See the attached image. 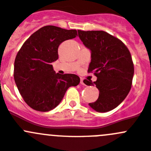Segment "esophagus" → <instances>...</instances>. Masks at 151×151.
<instances>
[{
  "instance_id": "34e87169",
  "label": "esophagus",
  "mask_w": 151,
  "mask_h": 151,
  "mask_svg": "<svg viewBox=\"0 0 151 151\" xmlns=\"http://www.w3.org/2000/svg\"><path fill=\"white\" fill-rule=\"evenodd\" d=\"M80 84H82V85H86L85 83H84V80L83 78H80Z\"/></svg>"
}]
</instances>
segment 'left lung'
Masks as SVG:
<instances>
[{
  "label": "left lung",
  "instance_id": "8db88e82",
  "mask_svg": "<svg viewBox=\"0 0 151 151\" xmlns=\"http://www.w3.org/2000/svg\"><path fill=\"white\" fill-rule=\"evenodd\" d=\"M84 45L91 50L88 72H94L97 80H84L87 86H96L99 97L88 105L99 112H109L127 96L132 86L134 66L124 44L105 31L78 30Z\"/></svg>",
  "mask_w": 151,
  "mask_h": 151
}]
</instances>
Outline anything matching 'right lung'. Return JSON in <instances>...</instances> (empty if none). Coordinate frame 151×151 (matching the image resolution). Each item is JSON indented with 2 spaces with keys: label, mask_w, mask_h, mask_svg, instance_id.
<instances>
[{
  "label": "right lung",
  "mask_w": 151,
  "mask_h": 151,
  "mask_svg": "<svg viewBox=\"0 0 151 151\" xmlns=\"http://www.w3.org/2000/svg\"><path fill=\"white\" fill-rule=\"evenodd\" d=\"M77 36L76 29L45 26L31 35L16 55L14 80L24 101L39 112L54 109L70 86L80 83L76 74H56L52 63L58 60L60 44Z\"/></svg>",
  "instance_id": "1"
}]
</instances>
